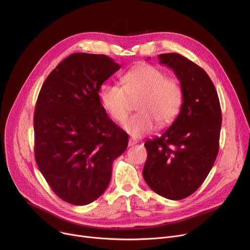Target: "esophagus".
Here are the masks:
<instances>
[{
  "mask_svg": "<svg viewBox=\"0 0 250 250\" xmlns=\"http://www.w3.org/2000/svg\"><path fill=\"white\" fill-rule=\"evenodd\" d=\"M137 144V140L136 139H133V138H129L128 139V146H132L134 145Z\"/></svg>",
  "mask_w": 250,
  "mask_h": 250,
  "instance_id": "obj_1",
  "label": "esophagus"
}]
</instances>
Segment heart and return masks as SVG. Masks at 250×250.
<instances>
[{"instance_id":"heart-1","label":"heart","mask_w":250,"mask_h":250,"mask_svg":"<svg viewBox=\"0 0 250 250\" xmlns=\"http://www.w3.org/2000/svg\"><path fill=\"white\" fill-rule=\"evenodd\" d=\"M123 87L104 84L100 90V99L105 111L119 123L124 122L136 102L138 112L125 122L124 129L133 137L152 132L156 123L163 127L178 116L183 103V90L174 78L152 65H140L125 73Z\"/></svg>"}]
</instances>
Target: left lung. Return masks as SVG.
<instances>
[{
    "label": "left lung",
    "mask_w": 250,
    "mask_h": 250,
    "mask_svg": "<svg viewBox=\"0 0 250 250\" xmlns=\"http://www.w3.org/2000/svg\"><path fill=\"white\" fill-rule=\"evenodd\" d=\"M171 68L183 90V103L174 123L145 146L144 178L149 188L169 200L192 195L216 161L222 126L217 90L205 70L178 53L158 55Z\"/></svg>",
    "instance_id": "8db88e82"
}]
</instances>
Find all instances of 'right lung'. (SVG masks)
Instances as JSON below:
<instances>
[{"label":"right lung","instance_id":"obj_1","mask_svg":"<svg viewBox=\"0 0 250 250\" xmlns=\"http://www.w3.org/2000/svg\"><path fill=\"white\" fill-rule=\"evenodd\" d=\"M121 68L104 54L73 53L44 81L33 117L34 157L52 191L84 206L108 188L128 135L106 115L99 92Z\"/></svg>","mask_w":250,"mask_h":250}]
</instances>
